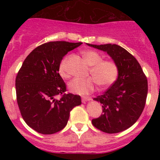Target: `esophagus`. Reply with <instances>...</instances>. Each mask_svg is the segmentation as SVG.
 <instances>
[{
	"instance_id": "obj_1",
	"label": "esophagus",
	"mask_w": 160,
	"mask_h": 160,
	"mask_svg": "<svg viewBox=\"0 0 160 160\" xmlns=\"http://www.w3.org/2000/svg\"><path fill=\"white\" fill-rule=\"evenodd\" d=\"M92 100V98H90V97H82V102H89V101Z\"/></svg>"
}]
</instances>
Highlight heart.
<instances>
[{
    "mask_svg": "<svg viewBox=\"0 0 160 160\" xmlns=\"http://www.w3.org/2000/svg\"><path fill=\"white\" fill-rule=\"evenodd\" d=\"M82 55L91 66L89 74L92 77L73 79L68 83V88L71 92L80 95H88L95 90L98 83L103 87H108L117 81L119 69L114 62L102 60V55L94 50H84ZM69 58V56L65 57L60 62L58 73L62 78L67 79L70 77L68 67Z\"/></svg>",
    "mask_w": 160,
    "mask_h": 160,
    "instance_id": "obj_1",
    "label": "heart"
}]
</instances>
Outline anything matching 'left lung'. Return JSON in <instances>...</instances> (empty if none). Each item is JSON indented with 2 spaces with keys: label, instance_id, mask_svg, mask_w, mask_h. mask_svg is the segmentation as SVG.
I'll return each instance as SVG.
<instances>
[{
  "label": "left lung",
  "instance_id": "1",
  "mask_svg": "<svg viewBox=\"0 0 160 160\" xmlns=\"http://www.w3.org/2000/svg\"><path fill=\"white\" fill-rule=\"evenodd\" d=\"M86 44L107 52L119 69L117 81L103 95L94 98L102 104V113L92 123L104 132H120L140 117L146 103L148 80L136 58L120 46Z\"/></svg>",
  "mask_w": 160,
  "mask_h": 160
}]
</instances>
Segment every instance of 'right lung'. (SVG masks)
Listing matches in <instances>:
<instances>
[{
    "mask_svg": "<svg viewBox=\"0 0 160 160\" xmlns=\"http://www.w3.org/2000/svg\"><path fill=\"white\" fill-rule=\"evenodd\" d=\"M82 43H43L26 57L18 72L16 92L20 113L28 126L38 132L51 135L61 131L71 110L81 104L80 95L65 93L58 67L63 57ZM58 94L62 95L60 99L55 98Z\"/></svg>",
    "mask_w": 160,
    "mask_h": 160,
    "instance_id": "right-lung-1",
    "label": "right lung"
}]
</instances>
